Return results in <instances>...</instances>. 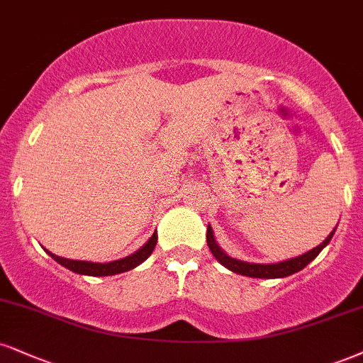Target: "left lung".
<instances>
[{
  "mask_svg": "<svg viewBox=\"0 0 363 363\" xmlns=\"http://www.w3.org/2000/svg\"><path fill=\"white\" fill-rule=\"evenodd\" d=\"M337 229V227H335ZM335 229L332 234H330L326 239L321 242L320 245H316L315 249L308 250L306 254L303 256L289 259V261H283V262H277V264H250V262H242V261H237V259H232L227 256L225 252H222L220 247H218L216 239H213V232L212 227L208 225L207 229V244L210 250H212L213 256L217 257V261L225 266L227 269H230L235 274H242V276H249V277H261V279H276V277H286L294 274V272L305 269V267L310 264L313 259H315L318 254L323 250L325 245H328L330 240L335 234Z\"/></svg>",
  "mask_w": 363,
  "mask_h": 363,
  "instance_id": "obj_1",
  "label": "left lung"
}]
</instances>
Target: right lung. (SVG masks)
<instances>
[{
    "mask_svg": "<svg viewBox=\"0 0 363 363\" xmlns=\"http://www.w3.org/2000/svg\"><path fill=\"white\" fill-rule=\"evenodd\" d=\"M158 242V235L156 232L151 235V239L143 245V247L138 250V252L131 254V256L119 259V261L114 262H106V264H99V262H87V261H72V259H64L58 257L55 254L48 252L50 256L55 259L58 264L67 267V269L77 272V274H86V276H113V274H119V272L134 269L136 266H140L143 261H146L147 257L151 256L153 252L155 245Z\"/></svg>",
    "mask_w": 363,
    "mask_h": 363,
    "instance_id": "add662e5",
    "label": "right lung"
}]
</instances>
